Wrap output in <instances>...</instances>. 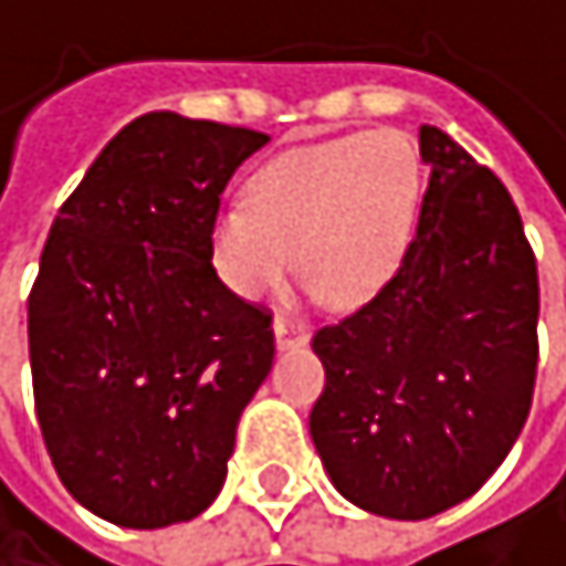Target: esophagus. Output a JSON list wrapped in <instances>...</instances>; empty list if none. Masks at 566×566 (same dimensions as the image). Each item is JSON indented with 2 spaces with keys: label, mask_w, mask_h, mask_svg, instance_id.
<instances>
[{
  "label": "esophagus",
  "mask_w": 566,
  "mask_h": 566,
  "mask_svg": "<svg viewBox=\"0 0 566 566\" xmlns=\"http://www.w3.org/2000/svg\"><path fill=\"white\" fill-rule=\"evenodd\" d=\"M274 343L277 349H292V346H305L308 343V329L292 318H274Z\"/></svg>",
  "instance_id": "esophagus-1"
}]
</instances>
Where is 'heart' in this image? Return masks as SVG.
Listing matches in <instances>:
<instances>
[{
  "mask_svg": "<svg viewBox=\"0 0 566 566\" xmlns=\"http://www.w3.org/2000/svg\"><path fill=\"white\" fill-rule=\"evenodd\" d=\"M424 166L400 132H356L298 145L248 179V203L210 220V264L237 298L268 295L285 271L333 308L377 298L407 258Z\"/></svg>",
  "mask_w": 566,
  "mask_h": 566,
  "instance_id": "b5f03b06",
  "label": "heart"
}]
</instances>
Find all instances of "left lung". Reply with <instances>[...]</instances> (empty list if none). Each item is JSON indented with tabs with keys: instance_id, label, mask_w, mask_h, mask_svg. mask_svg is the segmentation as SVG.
Listing matches in <instances>:
<instances>
[{
	"instance_id": "8db88e82",
	"label": "left lung",
	"mask_w": 566,
	"mask_h": 566,
	"mask_svg": "<svg viewBox=\"0 0 566 566\" xmlns=\"http://www.w3.org/2000/svg\"><path fill=\"white\" fill-rule=\"evenodd\" d=\"M431 169L387 289L315 333L325 390L308 431L343 499L428 520L469 499L516 444L536 380V261L485 166L421 125Z\"/></svg>"
}]
</instances>
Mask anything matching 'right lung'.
<instances>
[{
    "label": "right lung",
    "mask_w": 566,
    "mask_h": 566,
    "mask_svg": "<svg viewBox=\"0 0 566 566\" xmlns=\"http://www.w3.org/2000/svg\"><path fill=\"white\" fill-rule=\"evenodd\" d=\"M261 145L251 128L148 112L50 227L30 292L36 418L60 482L115 526L200 516L271 374V318L210 264L220 192Z\"/></svg>",
    "instance_id": "1"
}]
</instances>
